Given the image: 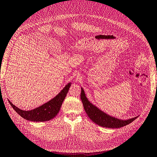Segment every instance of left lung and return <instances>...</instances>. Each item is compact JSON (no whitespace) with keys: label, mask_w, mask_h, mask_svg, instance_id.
Listing matches in <instances>:
<instances>
[{"label":"left lung","mask_w":157,"mask_h":157,"mask_svg":"<svg viewBox=\"0 0 157 157\" xmlns=\"http://www.w3.org/2000/svg\"><path fill=\"white\" fill-rule=\"evenodd\" d=\"M81 98L84 106V109H85L87 115L90 118V119L94 122V123L99 126H101L102 127L110 128H121L131 123L132 121H135L138 117H136L135 118L124 121L109 116V114H105L104 112L101 111V110H99L97 107L94 106L93 104H91L88 101L82 88H81Z\"/></svg>","instance_id":"1"}]
</instances>
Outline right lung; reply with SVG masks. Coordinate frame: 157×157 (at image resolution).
<instances>
[{
	"mask_svg": "<svg viewBox=\"0 0 157 157\" xmlns=\"http://www.w3.org/2000/svg\"><path fill=\"white\" fill-rule=\"evenodd\" d=\"M70 86L71 83H68L54 98L39 107L31 110H22L9 101L15 111L25 119L34 122L48 121L55 117L59 112L61 105L67 96Z\"/></svg>",
	"mask_w": 157,
	"mask_h": 157,
	"instance_id": "1",
	"label": "right lung"
}]
</instances>
